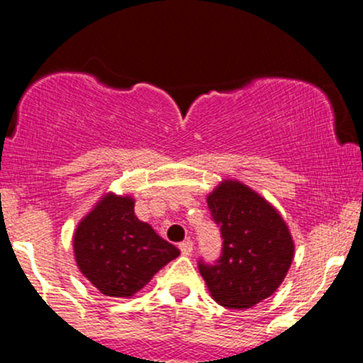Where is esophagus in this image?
<instances>
[{"mask_svg": "<svg viewBox=\"0 0 363 363\" xmlns=\"http://www.w3.org/2000/svg\"><path fill=\"white\" fill-rule=\"evenodd\" d=\"M179 249H181V252L184 254V256H189V254L193 252V240H184V242L179 244Z\"/></svg>", "mask_w": 363, "mask_h": 363, "instance_id": "34e87169", "label": "esophagus"}]
</instances>
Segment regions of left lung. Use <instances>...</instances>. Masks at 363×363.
Returning a JSON list of instances; mask_svg holds the SVG:
<instances>
[{"label":"left lung","instance_id":"obj_1","mask_svg":"<svg viewBox=\"0 0 363 363\" xmlns=\"http://www.w3.org/2000/svg\"><path fill=\"white\" fill-rule=\"evenodd\" d=\"M223 237L216 264L199 262L211 298L227 309H251L272 297L289 273L295 244L289 225L266 198L235 179L206 196Z\"/></svg>","mask_w":363,"mask_h":363}]
</instances>
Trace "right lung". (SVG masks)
Masks as SVG:
<instances>
[{
	"label": "right lung",
	"mask_w": 363,
	"mask_h": 363,
	"mask_svg": "<svg viewBox=\"0 0 363 363\" xmlns=\"http://www.w3.org/2000/svg\"><path fill=\"white\" fill-rule=\"evenodd\" d=\"M78 269L107 297L131 298L181 251L135 215L131 194H102L73 234Z\"/></svg>",
	"instance_id": "add662e5"
}]
</instances>
